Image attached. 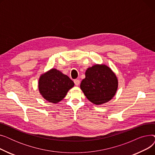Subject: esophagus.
<instances>
[{
	"label": "esophagus",
	"mask_w": 155,
	"mask_h": 155,
	"mask_svg": "<svg viewBox=\"0 0 155 155\" xmlns=\"http://www.w3.org/2000/svg\"><path fill=\"white\" fill-rule=\"evenodd\" d=\"M74 83H75V85L78 86V85H79V84H80V80H78V79H75V80H74Z\"/></svg>",
	"instance_id": "obj_1"
}]
</instances>
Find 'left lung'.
Returning a JSON list of instances; mask_svg holds the SVG:
<instances>
[{
  "label": "left lung",
  "mask_w": 155,
  "mask_h": 155,
  "mask_svg": "<svg viewBox=\"0 0 155 155\" xmlns=\"http://www.w3.org/2000/svg\"><path fill=\"white\" fill-rule=\"evenodd\" d=\"M118 80L110 68L104 64H95L85 71L80 88L87 99L95 105L110 101L116 94Z\"/></svg>",
  "instance_id": "8db88e82"
}]
</instances>
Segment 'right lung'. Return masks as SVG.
<instances>
[{
	"label": "right lung",
	"mask_w": 155,
	"mask_h": 155,
	"mask_svg": "<svg viewBox=\"0 0 155 155\" xmlns=\"http://www.w3.org/2000/svg\"><path fill=\"white\" fill-rule=\"evenodd\" d=\"M74 82L56 68H51L41 75L38 82L40 94L47 101L56 104L63 100Z\"/></svg>",
	"instance_id": "1"
}]
</instances>
